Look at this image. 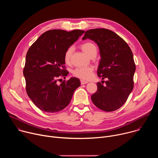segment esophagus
<instances>
[{"label": "esophagus", "instance_id": "esophagus-1", "mask_svg": "<svg viewBox=\"0 0 158 158\" xmlns=\"http://www.w3.org/2000/svg\"><path fill=\"white\" fill-rule=\"evenodd\" d=\"M87 83H88V81H84V80H81V84L82 85H83V84H87Z\"/></svg>", "mask_w": 158, "mask_h": 158}]
</instances>
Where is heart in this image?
Wrapping results in <instances>:
<instances>
[{"mask_svg":"<svg viewBox=\"0 0 158 158\" xmlns=\"http://www.w3.org/2000/svg\"><path fill=\"white\" fill-rule=\"evenodd\" d=\"M81 49L88 56H91L94 54H97V48L96 45L91 42H85L81 45ZM74 51V48L70 46L66 49L64 53V61L66 63H69L71 58ZM94 68L93 67H77L73 71L74 76L83 80H88L92 77Z\"/></svg>","mask_w":158,"mask_h":158,"instance_id":"b5f03b06","label":"heart"}]
</instances>
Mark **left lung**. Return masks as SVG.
<instances>
[{"instance_id":"8db88e82","label":"left lung","mask_w":158,"mask_h":158,"mask_svg":"<svg viewBox=\"0 0 158 158\" xmlns=\"http://www.w3.org/2000/svg\"><path fill=\"white\" fill-rule=\"evenodd\" d=\"M87 39L98 46L101 59L97 73L102 80L107 79L102 83H97L98 90L91 96V100L102 110H116L126 102L134 87L136 65L132 52L121 37L109 29L88 30L82 40Z\"/></svg>"}]
</instances>
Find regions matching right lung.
Returning <instances> with one entry per match:
<instances>
[{
  "mask_svg": "<svg viewBox=\"0 0 158 158\" xmlns=\"http://www.w3.org/2000/svg\"><path fill=\"white\" fill-rule=\"evenodd\" d=\"M85 31L53 29L43 33L29 49L23 74L26 91L41 110L54 113L70 103L75 90L81 85L76 77L58 84L59 77L69 72L65 69L64 53Z\"/></svg>",
  "mask_w": 158,
  "mask_h": 158,
  "instance_id": "obj_1",
  "label": "right lung"
}]
</instances>
